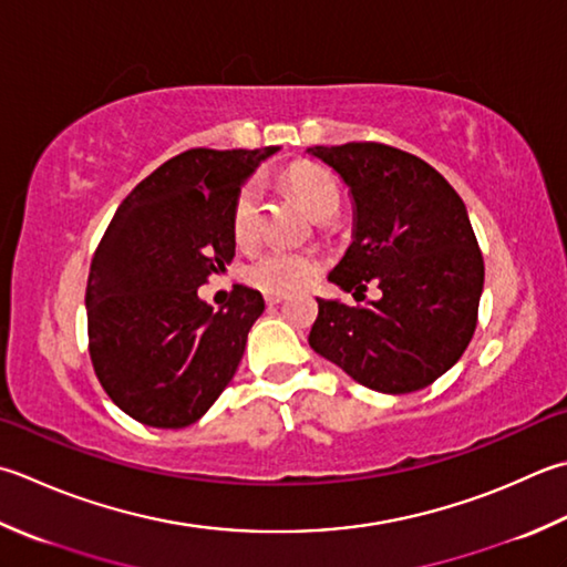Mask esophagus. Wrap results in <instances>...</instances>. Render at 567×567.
Listing matches in <instances>:
<instances>
[{
  "label": "esophagus",
  "mask_w": 567,
  "mask_h": 567,
  "mask_svg": "<svg viewBox=\"0 0 567 567\" xmlns=\"http://www.w3.org/2000/svg\"><path fill=\"white\" fill-rule=\"evenodd\" d=\"M282 299H285V295H265V302H268L270 307H272V305H280Z\"/></svg>",
  "instance_id": "obj_1"
}]
</instances>
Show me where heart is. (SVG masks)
Here are the masks:
<instances>
[{
  "label": "heart",
  "instance_id": "b5f03b06",
  "mask_svg": "<svg viewBox=\"0 0 567 567\" xmlns=\"http://www.w3.org/2000/svg\"><path fill=\"white\" fill-rule=\"evenodd\" d=\"M287 184L297 194L299 202L312 214L317 220L334 218L341 204L339 186L334 176L329 172L319 169L312 164H299L287 172ZM258 218H260V204H258V186L252 182L246 184L236 196L230 214V230L238 246H250L258 238ZM319 270V260L312 252L305 250H282V248H268L255 255L246 265V280L258 287V290L268 295H287L295 292L299 287L312 280Z\"/></svg>",
  "mask_w": 567,
  "mask_h": 567
}]
</instances>
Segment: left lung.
<instances>
[{
	"instance_id": "8db88e82",
	"label": "left lung",
	"mask_w": 567,
	"mask_h": 567,
	"mask_svg": "<svg viewBox=\"0 0 567 567\" xmlns=\"http://www.w3.org/2000/svg\"><path fill=\"white\" fill-rule=\"evenodd\" d=\"M307 152L357 204L353 243L329 280L353 297L371 282L383 292L363 307L317 299L309 347L371 391H420L460 361L476 329L484 258L467 208L437 169L391 144Z\"/></svg>"
}]
</instances>
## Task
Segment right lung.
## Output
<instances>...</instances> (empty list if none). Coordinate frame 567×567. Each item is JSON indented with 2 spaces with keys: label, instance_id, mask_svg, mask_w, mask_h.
<instances>
[{
  "label": "right lung",
  "instance_id": "obj_1",
  "mask_svg": "<svg viewBox=\"0 0 567 567\" xmlns=\"http://www.w3.org/2000/svg\"><path fill=\"white\" fill-rule=\"evenodd\" d=\"M277 147L176 154L115 210L87 275V351L103 391L150 427L196 423L230 383L258 290L236 285L226 307L196 290L236 255L230 214L240 184Z\"/></svg>",
  "mask_w": 567,
  "mask_h": 567
}]
</instances>
